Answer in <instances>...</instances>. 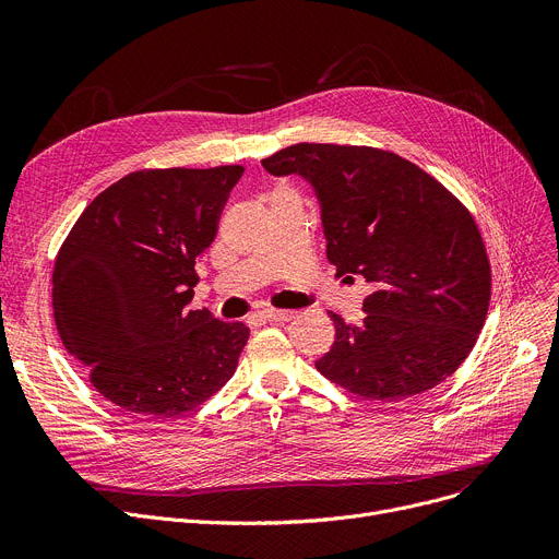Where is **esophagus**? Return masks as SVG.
<instances>
[{
  "mask_svg": "<svg viewBox=\"0 0 559 559\" xmlns=\"http://www.w3.org/2000/svg\"><path fill=\"white\" fill-rule=\"evenodd\" d=\"M260 317L264 321H289L292 317H295V312L292 310H262Z\"/></svg>",
  "mask_w": 559,
  "mask_h": 559,
  "instance_id": "obj_1",
  "label": "esophagus"
}]
</instances>
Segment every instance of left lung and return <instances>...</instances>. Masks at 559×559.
Masks as SVG:
<instances>
[{
    "label": "left lung",
    "mask_w": 559,
    "mask_h": 559,
    "mask_svg": "<svg viewBox=\"0 0 559 559\" xmlns=\"http://www.w3.org/2000/svg\"><path fill=\"white\" fill-rule=\"evenodd\" d=\"M262 167L314 188L337 276L373 285L360 326L331 312L335 342L314 367L373 401H403L447 380L472 354L491 297L472 213L421 167L373 146L299 142Z\"/></svg>",
    "instance_id": "left-lung-1"
}]
</instances>
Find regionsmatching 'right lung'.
Instances as JSON below:
<instances>
[{
    "instance_id": "obj_1",
    "label": "right lung",
    "mask_w": 559,
    "mask_h": 559,
    "mask_svg": "<svg viewBox=\"0 0 559 559\" xmlns=\"http://www.w3.org/2000/svg\"><path fill=\"white\" fill-rule=\"evenodd\" d=\"M242 171H133L91 201L56 255L58 335L93 388L129 413L181 417L238 367L249 329L190 301L197 255L213 245Z\"/></svg>"
}]
</instances>
